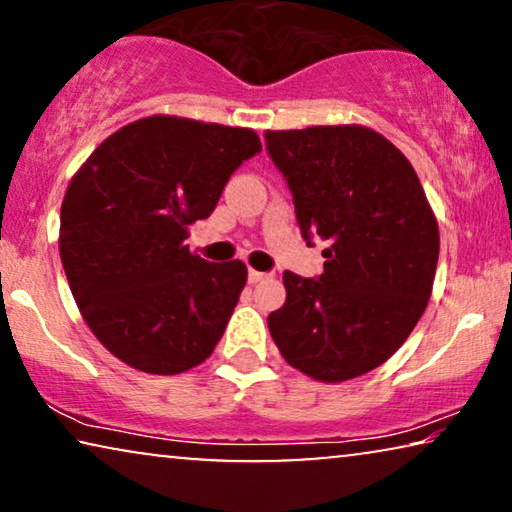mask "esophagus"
Listing matches in <instances>:
<instances>
[{"instance_id":"obj_1","label":"esophagus","mask_w":512,"mask_h":512,"mask_svg":"<svg viewBox=\"0 0 512 512\" xmlns=\"http://www.w3.org/2000/svg\"><path fill=\"white\" fill-rule=\"evenodd\" d=\"M263 279H268V272H258V270H254V268L249 270V282H251V284L263 282Z\"/></svg>"}]
</instances>
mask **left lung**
I'll return each mask as SVG.
<instances>
[{"instance_id": "1", "label": "left lung", "mask_w": 512, "mask_h": 512, "mask_svg": "<svg viewBox=\"0 0 512 512\" xmlns=\"http://www.w3.org/2000/svg\"><path fill=\"white\" fill-rule=\"evenodd\" d=\"M265 142L303 237L328 242L319 279L284 272L286 300L270 312V335L312 380H354L382 366L426 310L436 214L410 160L366 125L265 130Z\"/></svg>"}]
</instances>
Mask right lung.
I'll use <instances>...</instances> for the list:
<instances>
[{"label": "right lung", "instance_id": "obj_1", "mask_svg": "<svg viewBox=\"0 0 512 512\" xmlns=\"http://www.w3.org/2000/svg\"><path fill=\"white\" fill-rule=\"evenodd\" d=\"M258 151L251 128L153 114L109 135L69 181L62 268L83 321L130 368L179 375L212 356L247 265L209 263L184 242Z\"/></svg>", "mask_w": 512, "mask_h": 512}]
</instances>
